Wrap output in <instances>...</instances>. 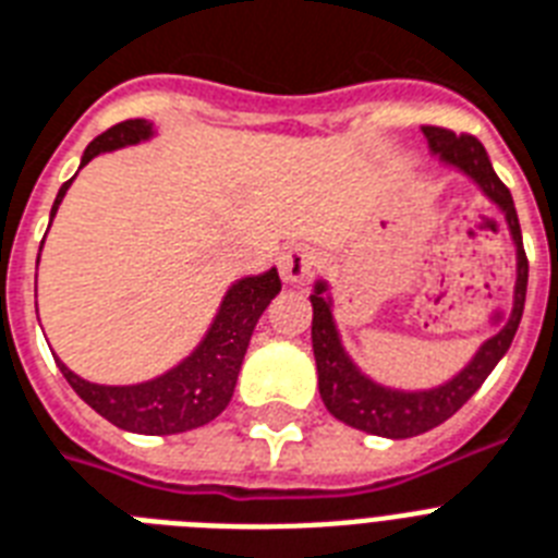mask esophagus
<instances>
[{
  "mask_svg": "<svg viewBox=\"0 0 558 558\" xmlns=\"http://www.w3.org/2000/svg\"><path fill=\"white\" fill-rule=\"evenodd\" d=\"M315 266H318V252L313 245H292L280 257V278L287 283H301L313 275Z\"/></svg>",
  "mask_w": 558,
  "mask_h": 558,
  "instance_id": "obj_1",
  "label": "esophagus"
}]
</instances>
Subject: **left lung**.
<instances>
[{
  "instance_id": "8db88e82",
  "label": "left lung",
  "mask_w": 558,
  "mask_h": 558,
  "mask_svg": "<svg viewBox=\"0 0 558 558\" xmlns=\"http://www.w3.org/2000/svg\"><path fill=\"white\" fill-rule=\"evenodd\" d=\"M423 133L428 144H432V150L440 153L442 161H449V165L463 170L466 177L475 179L477 185L484 187L486 196L507 214L512 240L519 245V280H515L512 313L504 315L498 332L486 341L484 348L477 350L472 365L460 376H454L449 385L423 390V393L388 390L365 379L353 367V362L344 356V350H341L339 332H336V324H332L330 315V304L324 301L327 287L324 283L315 287V295L310 298L313 301V353L324 405L341 423L353 425L359 432L393 437V440H405V437L432 432L434 425L446 423L458 408L466 405L469 397L484 385L486 376L493 373V367L510 350L515 330H519L521 324V313H524V298H527V254H524V243H521L519 214H515V205H512L510 187L504 185L498 173L493 170V165H489L484 144L477 142L472 133H451L446 126H423Z\"/></svg>"
}]
</instances>
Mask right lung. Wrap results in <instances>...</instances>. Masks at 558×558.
Returning <instances> with one entry per match:
<instances>
[{
  "label": "right lung",
  "instance_id": "1",
  "mask_svg": "<svg viewBox=\"0 0 558 558\" xmlns=\"http://www.w3.org/2000/svg\"><path fill=\"white\" fill-rule=\"evenodd\" d=\"M153 126L142 118H130L121 124L109 126L83 153V165H89L98 153L116 150L124 144H135L147 138ZM72 179L63 182L57 193L51 217L57 214V205L63 202ZM43 248V245H39ZM280 292L278 271L271 269L260 278H243L240 283L228 289L226 301L219 306L217 318L210 324L208 336L191 356L159 379L144 381V385H126V388H112V385H95L81 376H74L69 367L57 359L65 381L72 385L74 393L107 416L109 423L135 434H179L199 428L210 423L214 416L226 411L234 393L236 373L243 365L245 350L252 341L254 324L263 315V310L271 304V298Z\"/></svg>",
  "mask_w": 558,
  "mask_h": 558
}]
</instances>
